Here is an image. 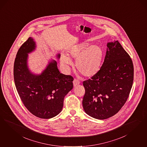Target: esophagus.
I'll return each mask as SVG.
<instances>
[{"instance_id":"esophagus-1","label":"esophagus","mask_w":147,"mask_h":147,"mask_svg":"<svg viewBox=\"0 0 147 147\" xmlns=\"http://www.w3.org/2000/svg\"><path fill=\"white\" fill-rule=\"evenodd\" d=\"M80 82L76 79H74V80L73 81V84L74 86H76L77 85L80 84Z\"/></svg>"}]
</instances>
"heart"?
<instances>
[{
	"label": "heart",
	"mask_w": 147,
	"mask_h": 147,
	"mask_svg": "<svg viewBox=\"0 0 147 147\" xmlns=\"http://www.w3.org/2000/svg\"><path fill=\"white\" fill-rule=\"evenodd\" d=\"M69 56L76 60V69L86 77L95 76L100 71L103 52L98 46H90L82 43L75 45L70 49ZM62 65L68 72L73 65L71 58L66 55L62 54L61 58Z\"/></svg>",
	"instance_id": "1"
}]
</instances>
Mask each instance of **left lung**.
<instances>
[{"mask_svg": "<svg viewBox=\"0 0 147 147\" xmlns=\"http://www.w3.org/2000/svg\"><path fill=\"white\" fill-rule=\"evenodd\" d=\"M107 47L100 71L83 82V109L98 119H108L119 112L128 99L134 80L133 61L119 41L108 43Z\"/></svg>", "mask_w": 147, "mask_h": 147, "instance_id": "left-lung-1", "label": "left lung"}]
</instances>
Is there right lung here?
Masks as SVG:
<instances>
[{
	"mask_svg": "<svg viewBox=\"0 0 147 147\" xmlns=\"http://www.w3.org/2000/svg\"><path fill=\"white\" fill-rule=\"evenodd\" d=\"M35 47L33 38L29 37L19 48L14 61V83L22 102L31 114L51 119L61 112L64 97L73 88L74 78L60 73L53 60L40 75L31 72L27 64L28 53Z\"/></svg>",
	"mask_w": 147,
	"mask_h": 147,
	"instance_id": "right-lung-1",
	"label": "right lung"
}]
</instances>
